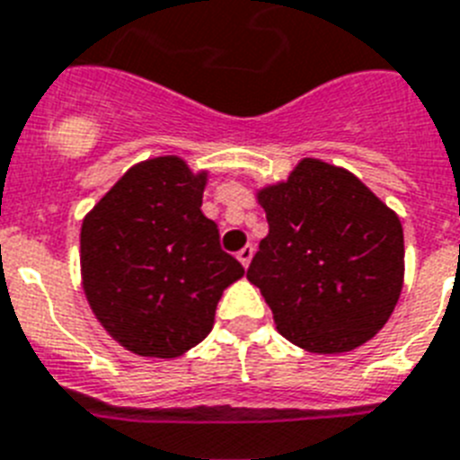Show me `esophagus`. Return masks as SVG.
Returning a JSON list of instances; mask_svg holds the SVG:
<instances>
[{
    "label": "esophagus",
    "instance_id": "34e87169",
    "mask_svg": "<svg viewBox=\"0 0 460 460\" xmlns=\"http://www.w3.org/2000/svg\"><path fill=\"white\" fill-rule=\"evenodd\" d=\"M252 254H254V248L252 245H245V248H241L238 250V261H241L243 266H248L250 264V260H252Z\"/></svg>",
    "mask_w": 460,
    "mask_h": 460
}]
</instances>
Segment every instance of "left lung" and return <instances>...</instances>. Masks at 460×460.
<instances>
[{
  "label": "left lung",
  "instance_id": "1",
  "mask_svg": "<svg viewBox=\"0 0 460 460\" xmlns=\"http://www.w3.org/2000/svg\"><path fill=\"white\" fill-rule=\"evenodd\" d=\"M269 236L248 280L278 332L311 353L358 349L391 318L404 276L395 212L349 171L304 158L288 182L260 191Z\"/></svg>",
  "mask_w": 460,
  "mask_h": 460
}]
</instances>
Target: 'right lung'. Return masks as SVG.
Returning <instances> with one entry per match:
<instances>
[{"label":"right lung","instance_id":"1","mask_svg":"<svg viewBox=\"0 0 460 460\" xmlns=\"http://www.w3.org/2000/svg\"><path fill=\"white\" fill-rule=\"evenodd\" d=\"M206 172L177 156L137 164L81 226L84 292L123 349L177 358L208 337L219 296L245 273L200 210Z\"/></svg>","mask_w":460,"mask_h":460}]
</instances>
